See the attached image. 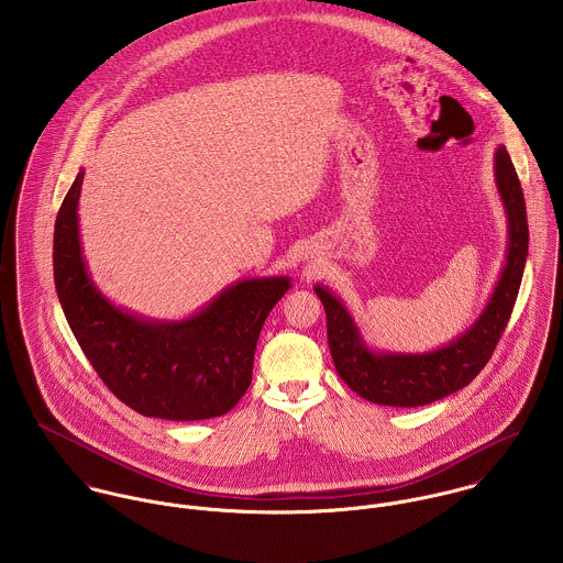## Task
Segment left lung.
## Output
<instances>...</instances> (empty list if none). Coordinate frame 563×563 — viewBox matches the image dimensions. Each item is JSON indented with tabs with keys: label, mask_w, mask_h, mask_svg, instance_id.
<instances>
[{
	"label": "left lung",
	"mask_w": 563,
	"mask_h": 563,
	"mask_svg": "<svg viewBox=\"0 0 563 563\" xmlns=\"http://www.w3.org/2000/svg\"><path fill=\"white\" fill-rule=\"evenodd\" d=\"M494 181L507 214L505 264L477 321L440 349L424 353L373 349L340 297L322 284L314 286L327 314V340L335 371L362 399L390 407L440 401L466 388L492 357L511 317L529 251L525 197L503 145L494 154Z\"/></svg>",
	"instance_id": "1"
}]
</instances>
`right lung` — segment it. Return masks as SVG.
Instances as JSON below:
<instances>
[{"label": "right lung", "mask_w": 563, "mask_h": 563, "mask_svg": "<svg viewBox=\"0 0 563 563\" xmlns=\"http://www.w3.org/2000/svg\"><path fill=\"white\" fill-rule=\"evenodd\" d=\"M84 168L69 188L54 230V282L84 355L134 411L164 420L228 413L251 384L253 353L290 277H249L223 288L199 312L158 321L114 306L92 282L81 253Z\"/></svg>", "instance_id": "obj_1"}]
</instances>
